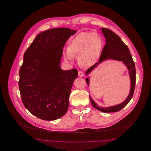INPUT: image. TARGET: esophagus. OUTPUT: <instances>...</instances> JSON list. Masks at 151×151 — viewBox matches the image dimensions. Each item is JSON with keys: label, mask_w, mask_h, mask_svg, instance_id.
<instances>
[{"label": "esophagus", "mask_w": 151, "mask_h": 151, "mask_svg": "<svg viewBox=\"0 0 151 151\" xmlns=\"http://www.w3.org/2000/svg\"><path fill=\"white\" fill-rule=\"evenodd\" d=\"M78 75H79V76H80V77H83L84 76V73H83V72H82V71H78Z\"/></svg>", "instance_id": "1"}]
</instances>
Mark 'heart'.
<instances>
[{"mask_svg": "<svg viewBox=\"0 0 151 151\" xmlns=\"http://www.w3.org/2000/svg\"><path fill=\"white\" fill-rule=\"evenodd\" d=\"M104 41L99 35L83 32L76 36L70 43L65 58L71 60L72 55H80V61L87 66L94 65L100 57Z\"/></svg>", "mask_w": 151, "mask_h": 151, "instance_id": "1", "label": "heart"}]
</instances>
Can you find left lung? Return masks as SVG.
Masks as SVG:
<instances>
[{"label":"left lung","instance_id":"1","mask_svg":"<svg viewBox=\"0 0 151 151\" xmlns=\"http://www.w3.org/2000/svg\"><path fill=\"white\" fill-rule=\"evenodd\" d=\"M101 30L102 33L104 34V36L105 37L106 44L105 45L101 52L100 57L99 59V62L96 63L95 65H92L91 67L86 70V75H88L91 72L97 65H98L100 63L105 60L114 59L118 61H122L126 65L129 72V77L131 80V88L129 95L126 99V100L123 101L121 104L113 106L108 108H101L97 106L96 103L91 99V97L90 100L94 108H96L97 110H99L105 113L116 112L121 110L126 105H127V104L133 97L136 83L135 65L128 47L122 41L120 37L110 29L102 28ZM86 80L89 86V78H86Z\"/></svg>","mask_w":151,"mask_h":151}]
</instances>
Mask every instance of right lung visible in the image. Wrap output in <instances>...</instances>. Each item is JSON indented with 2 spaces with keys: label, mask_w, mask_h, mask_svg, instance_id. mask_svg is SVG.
<instances>
[{
  "label": "right lung",
  "mask_w": 151,
  "mask_h": 151,
  "mask_svg": "<svg viewBox=\"0 0 151 151\" xmlns=\"http://www.w3.org/2000/svg\"><path fill=\"white\" fill-rule=\"evenodd\" d=\"M76 33L67 28L49 29L36 36L24 55L19 87L24 106L37 118L53 121L65 115L78 71L60 68L63 47Z\"/></svg>",
  "instance_id": "right-lung-1"
}]
</instances>
